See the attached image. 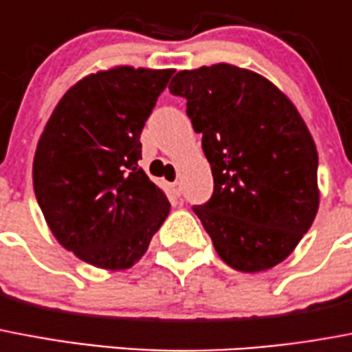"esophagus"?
<instances>
[{
    "mask_svg": "<svg viewBox=\"0 0 352 352\" xmlns=\"http://www.w3.org/2000/svg\"><path fill=\"white\" fill-rule=\"evenodd\" d=\"M170 190H173L174 196H179V194H182V187H179L178 182H174V184H170Z\"/></svg>",
    "mask_w": 352,
    "mask_h": 352,
    "instance_id": "obj_1",
    "label": "esophagus"
}]
</instances>
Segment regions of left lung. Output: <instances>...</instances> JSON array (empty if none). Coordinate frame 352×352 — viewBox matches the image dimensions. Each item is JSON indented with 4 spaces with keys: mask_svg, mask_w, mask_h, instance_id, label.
Returning a JSON list of instances; mask_svg holds the SVG:
<instances>
[{
    "mask_svg": "<svg viewBox=\"0 0 352 352\" xmlns=\"http://www.w3.org/2000/svg\"><path fill=\"white\" fill-rule=\"evenodd\" d=\"M170 92L187 100L214 192L194 207L216 252L241 272L282 263L320 205L318 153L291 100L254 70L230 63L179 70Z\"/></svg>",
    "mask_w": 352,
    "mask_h": 352,
    "instance_id": "1",
    "label": "left lung"
}]
</instances>
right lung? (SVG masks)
<instances>
[{
    "mask_svg": "<svg viewBox=\"0 0 352 352\" xmlns=\"http://www.w3.org/2000/svg\"><path fill=\"white\" fill-rule=\"evenodd\" d=\"M174 69L116 65L76 81L39 136L34 192L60 245L105 271L131 269L168 216L140 134Z\"/></svg>",
    "mask_w": 352,
    "mask_h": 352,
    "instance_id": "obj_1",
    "label": "right lung"
}]
</instances>
